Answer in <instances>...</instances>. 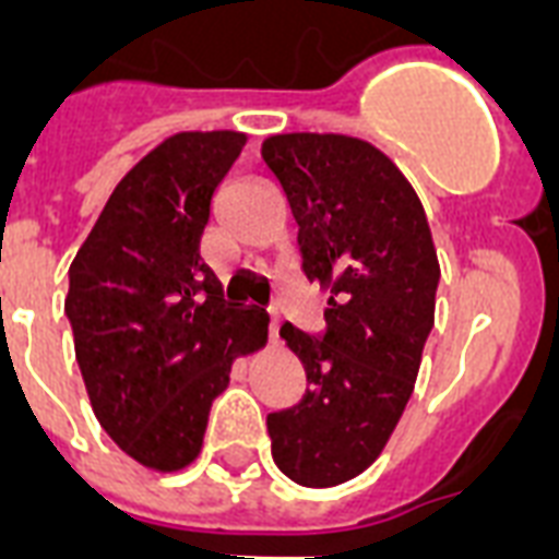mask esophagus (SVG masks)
Masks as SVG:
<instances>
[{
  "label": "esophagus",
  "mask_w": 559,
  "mask_h": 559,
  "mask_svg": "<svg viewBox=\"0 0 559 559\" xmlns=\"http://www.w3.org/2000/svg\"><path fill=\"white\" fill-rule=\"evenodd\" d=\"M270 342L278 345V313H270Z\"/></svg>",
  "instance_id": "1"
}]
</instances>
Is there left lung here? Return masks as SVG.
Masks as SVG:
<instances>
[{"instance_id":"left-lung-1","label":"left lung","mask_w":559,"mask_h":559,"mask_svg":"<svg viewBox=\"0 0 559 559\" xmlns=\"http://www.w3.org/2000/svg\"><path fill=\"white\" fill-rule=\"evenodd\" d=\"M261 156L296 219L305 278L331 293L324 336L281 328L307 391L266 417L272 459L296 485L336 487L377 461L415 391L441 266L415 188L373 144L278 133Z\"/></svg>"}]
</instances>
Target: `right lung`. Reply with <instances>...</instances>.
Returning <instances> with one entry per match:
<instances>
[{"mask_svg": "<svg viewBox=\"0 0 559 559\" xmlns=\"http://www.w3.org/2000/svg\"><path fill=\"white\" fill-rule=\"evenodd\" d=\"M246 133H177L109 193L69 266L66 316L92 412L142 467L186 469L231 362L266 345L270 316L223 301L200 240Z\"/></svg>", "mask_w": 559, "mask_h": 559, "instance_id": "1", "label": "right lung"}]
</instances>
